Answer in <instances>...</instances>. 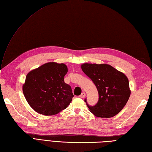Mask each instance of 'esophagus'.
<instances>
[{
    "label": "esophagus",
    "mask_w": 152,
    "mask_h": 152,
    "mask_svg": "<svg viewBox=\"0 0 152 152\" xmlns=\"http://www.w3.org/2000/svg\"><path fill=\"white\" fill-rule=\"evenodd\" d=\"M79 97H80V98H84L85 97H86V94H85L84 92H83V93L80 94V95L79 96Z\"/></svg>",
    "instance_id": "obj_1"
}]
</instances>
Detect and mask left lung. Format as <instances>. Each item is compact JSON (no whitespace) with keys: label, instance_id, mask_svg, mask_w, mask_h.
I'll return each instance as SVG.
<instances>
[{"label":"left lung","instance_id":"8db88e82","mask_svg":"<svg viewBox=\"0 0 152 152\" xmlns=\"http://www.w3.org/2000/svg\"><path fill=\"white\" fill-rule=\"evenodd\" d=\"M81 69L97 87L99 101L94 106L86 103L95 116L110 118L116 115L126 104L131 91L125 74L107 64L84 63Z\"/></svg>","mask_w":152,"mask_h":152}]
</instances>
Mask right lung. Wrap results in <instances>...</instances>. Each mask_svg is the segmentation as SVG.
Segmentation results:
<instances>
[{
    "label": "right lung",
    "instance_id": "1",
    "mask_svg": "<svg viewBox=\"0 0 152 152\" xmlns=\"http://www.w3.org/2000/svg\"><path fill=\"white\" fill-rule=\"evenodd\" d=\"M67 72L66 64L50 62L27 74L23 91L35 112L54 115L67 108L74 97L71 86L64 80Z\"/></svg>",
    "mask_w": 152,
    "mask_h": 152
}]
</instances>
